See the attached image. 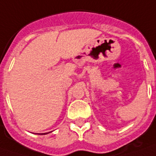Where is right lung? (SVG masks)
<instances>
[{"mask_svg":"<svg viewBox=\"0 0 156 156\" xmlns=\"http://www.w3.org/2000/svg\"><path fill=\"white\" fill-rule=\"evenodd\" d=\"M43 134H44V133H43Z\"/></svg>","mask_w":156,"mask_h":156,"instance_id":"add662e5","label":"right lung"}]
</instances>
